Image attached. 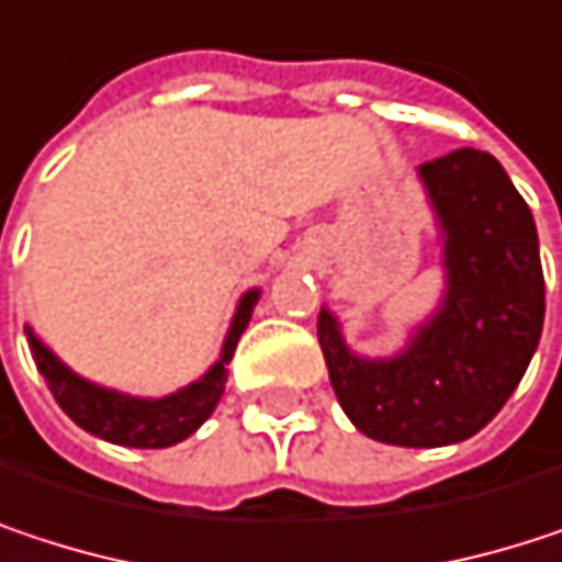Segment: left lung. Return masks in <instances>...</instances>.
Wrapping results in <instances>:
<instances>
[{
    "label": "left lung",
    "instance_id": "left-lung-1",
    "mask_svg": "<svg viewBox=\"0 0 562 562\" xmlns=\"http://www.w3.org/2000/svg\"><path fill=\"white\" fill-rule=\"evenodd\" d=\"M419 175L446 234L442 308L391 361L355 358L325 308L318 345L364 436L432 449L475 436L520 384L543 331V267L533 214L495 156L456 149Z\"/></svg>",
    "mask_w": 562,
    "mask_h": 562
}]
</instances>
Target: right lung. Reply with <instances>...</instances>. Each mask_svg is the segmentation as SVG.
<instances>
[{
    "instance_id": "1",
    "label": "right lung",
    "mask_w": 562,
    "mask_h": 562,
    "mask_svg": "<svg viewBox=\"0 0 562 562\" xmlns=\"http://www.w3.org/2000/svg\"><path fill=\"white\" fill-rule=\"evenodd\" d=\"M260 292H247L237 305L234 325L227 331L221 361L191 387L162 396V400H139V396H123L116 391H103L77 374H70L55 355L29 331V348L35 355V364L48 387L55 393L57 406L87 432L116 442V446H133V449H166L181 439H188L217 406L224 384H227V364L234 358V348L250 322V312L257 305Z\"/></svg>"
}]
</instances>
